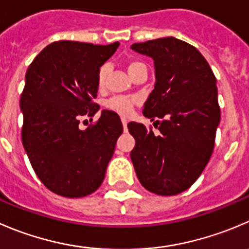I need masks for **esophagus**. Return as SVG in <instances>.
Segmentation results:
<instances>
[{
    "instance_id": "34e87169",
    "label": "esophagus",
    "mask_w": 249,
    "mask_h": 249,
    "mask_svg": "<svg viewBox=\"0 0 249 249\" xmlns=\"http://www.w3.org/2000/svg\"><path fill=\"white\" fill-rule=\"evenodd\" d=\"M122 123H123V127H124V131H127V120L125 118H122Z\"/></svg>"
}]
</instances>
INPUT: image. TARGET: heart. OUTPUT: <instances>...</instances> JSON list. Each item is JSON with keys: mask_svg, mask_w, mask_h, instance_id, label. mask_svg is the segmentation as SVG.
Wrapping results in <instances>:
<instances>
[{"mask_svg": "<svg viewBox=\"0 0 249 249\" xmlns=\"http://www.w3.org/2000/svg\"><path fill=\"white\" fill-rule=\"evenodd\" d=\"M143 66L142 63L140 62H136V60H132L127 64V71L129 74L131 71H134L135 69L139 68V67ZM108 73H109V66L108 64H103L100 69H98V73H97V85L98 88L102 89L103 86L106 85V81H107V76ZM136 103V98L134 97H126V96H115V97H112L110 100H108L106 102V107L108 109H112L114 112L119 113V114L123 115H127L131 113L132 107L135 106Z\"/></svg>", "mask_w": 249, "mask_h": 249, "instance_id": "heart-1", "label": "heart"}]
</instances>
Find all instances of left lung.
Segmentation results:
<instances>
[{"mask_svg":"<svg viewBox=\"0 0 249 249\" xmlns=\"http://www.w3.org/2000/svg\"><path fill=\"white\" fill-rule=\"evenodd\" d=\"M131 50L154 60L156 84L142 113L156 120L159 135L129 123L130 153L140 182L159 196L191 187L208 164L220 123L216 79L194 46L175 37L134 43Z\"/></svg>","mask_w":249,"mask_h":249,"instance_id":"obj_1","label":"left lung"}]
</instances>
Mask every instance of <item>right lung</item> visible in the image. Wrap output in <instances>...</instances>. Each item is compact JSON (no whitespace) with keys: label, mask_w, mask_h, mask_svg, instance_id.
Returning <instances> with one entry per match:
<instances>
[{"label":"right lung","mask_w":249,"mask_h":249,"mask_svg":"<svg viewBox=\"0 0 249 249\" xmlns=\"http://www.w3.org/2000/svg\"><path fill=\"white\" fill-rule=\"evenodd\" d=\"M119 42L101 46L58 41L43 48L25 74L20 97L21 141L41 182L54 194L80 198L105 178L123 124L117 113L102 110L97 123L80 129V118L100 109L98 69Z\"/></svg>","instance_id":"obj_1"}]
</instances>
